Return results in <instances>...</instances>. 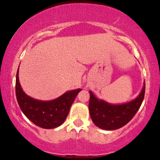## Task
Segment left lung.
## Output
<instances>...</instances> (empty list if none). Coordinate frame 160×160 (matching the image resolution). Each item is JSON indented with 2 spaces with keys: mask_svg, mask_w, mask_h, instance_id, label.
Segmentation results:
<instances>
[{
  "mask_svg": "<svg viewBox=\"0 0 160 160\" xmlns=\"http://www.w3.org/2000/svg\"><path fill=\"white\" fill-rule=\"evenodd\" d=\"M145 92V82L139 95L133 101L119 105H113L98 100L89 92L88 103L90 116L94 124L103 130H112L121 128L133 118L141 107Z\"/></svg>",
  "mask_w": 160,
  "mask_h": 160,
  "instance_id": "8db88e82",
  "label": "left lung"
}]
</instances>
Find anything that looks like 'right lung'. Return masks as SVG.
Wrapping results in <instances>:
<instances>
[{"label": "right lung", "instance_id": "obj_1", "mask_svg": "<svg viewBox=\"0 0 160 160\" xmlns=\"http://www.w3.org/2000/svg\"><path fill=\"white\" fill-rule=\"evenodd\" d=\"M80 88L65 92L51 101H38L29 97L23 92L18 80V68L15 81V95L23 113L40 128L53 129L60 126L68 116L71 106Z\"/></svg>", "mask_w": 160, "mask_h": 160}]
</instances>
